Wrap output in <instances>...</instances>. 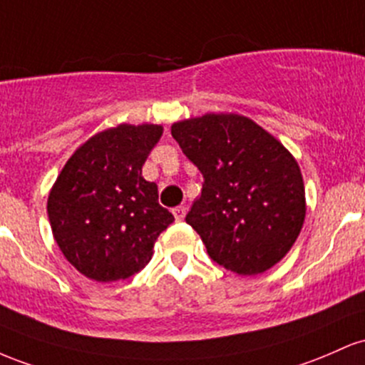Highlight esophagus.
<instances>
[{
	"mask_svg": "<svg viewBox=\"0 0 365 365\" xmlns=\"http://www.w3.org/2000/svg\"><path fill=\"white\" fill-rule=\"evenodd\" d=\"M186 212H187V207H184V205H179V207H175L174 210H172V214H174L178 222H181V220H184V217H186Z\"/></svg>",
	"mask_w": 365,
	"mask_h": 365,
	"instance_id": "1",
	"label": "esophagus"
}]
</instances>
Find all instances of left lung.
<instances>
[{"mask_svg": "<svg viewBox=\"0 0 365 365\" xmlns=\"http://www.w3.org/2000/svg\"><path fill=\"white\" fill-rule=\"evenodd\" d=\"M170 133L205 179L186 222L210 259L240 276L276 265L297 241L307 212L304 178L293 155L237 113L184 118Z\"/></svg>", "mask_w": 365, "mask_h": 365, "instance_id": "obj_1", "label": "left lung"}]
</instances>
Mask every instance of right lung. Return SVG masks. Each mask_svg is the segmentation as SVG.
<instances>
[{"label":"right lung","instance_id":"1","mask_svg":"<svg viewBox=\"0 0 365 365\" xmlns=\"http://www.w3.org/2000/svg\"><path fill=\"white\" fill-rule=\"evenodd\" d=\"M163 133L157 124H120L83 143L48 196L53 237L89 279L112 282L141 271L174 215L141 169Z\"/></svg>","mask_w":365,"mask_h":365}]
</instances>
